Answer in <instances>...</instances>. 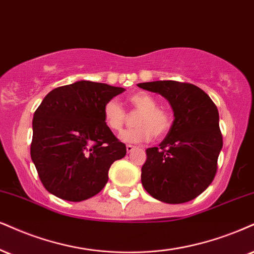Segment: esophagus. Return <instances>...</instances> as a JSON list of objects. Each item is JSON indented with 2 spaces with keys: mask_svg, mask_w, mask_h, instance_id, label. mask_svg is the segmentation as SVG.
<instances>
[{
  "mask_svg": "<svg viewBox=\"0 0 254 254\" xmlns=\"http://www.w3.org/2000/svg\"><path fill=\"white\" fill-rule=\"evenodd\" d=\"M126 149H127V153H130V152H133L134 149H135V147L132 146V145H127Z\"/></svg>",
  "mask_w": 254,
  "mask_h": 254,
  "instance_id": "esophagus-1",
  "label": "esophagus"
}]
</instances>
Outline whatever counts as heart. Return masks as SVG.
<instances>
[{
	"mask_svg": "<svg viewBox=\"0 0 254 254\" xmlns=\"http://www.w3.org/2000/svg\"><path fill=\"white\" fill-rule=\"evenodd\" d=\"M128 102L135 111L140 112L135 119V128L125 130L120 139L125 142L139 143L146 142L154 135L161 139L170 132L172 117L164 108L156 107L158 102L151 94L139 92L128 96ZM103 121L113 132H119L126 121V112L115 100H109L103 106Z\"/></svg>",
	"mask_w": 254,
	"mask_h": 254,
	"instance_id": "1",
	"label": "heart"
}]
</instances>
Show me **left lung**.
Returning a JSON list of instances; mask_svg holds the SVG:
<instances>
[{
  "label": "left lung",
  "instance_id": "1",
  "mask_svg": "<svg viewBox=\"0 0 254 254\" xmlns=\"http://www.w3.org/2000/svg\"><path fill=\"white\" fill-rule=\"evenodd\" d=\"M137 87L170 102L174 121L159 147L146 149L143 189L166 203H183L200 195L217 173L223 148L219 113L211 98L190 83L153 81Z\"/></svg>",
  "mask_w": 254,
  "mask_h": 254
}]
</instances>
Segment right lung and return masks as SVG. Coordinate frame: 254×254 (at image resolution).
I'll list each match as a JSON object with an SVG mask.
<instances>
[{"label": "right lung", "instance_id": "add662e5", "mask_svg": "<svg viewBox=\"0 0 254 254\" xmlns=\"http://www.w3.org/2000/svg\"><path fill=\"white\" fill-rule=\"evenodd\" d=\"M121 87L81 80L45 96L33 118L30 156L45 189L67 201L98 194L115 160L126 155L103 121V106Z\"/></svg>", "mask_w": 254, "mask_h": 254}]
</instances>
